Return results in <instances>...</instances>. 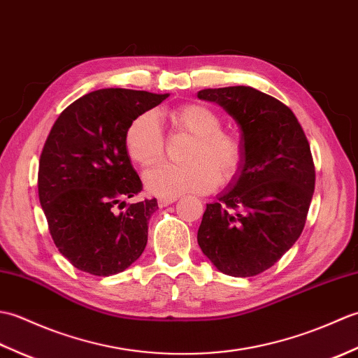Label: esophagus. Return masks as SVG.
<instances>
[{
  "mask_svg": "<svg viewBox=\"0 0 358 358\" xmlns=\"http://www.w3.org/2000/svg\"><path fill=\"white\" fill-rule=\"evenodd\" d=\"M177 200L178 199H166V196H162V199H158V206L159 208H166V206H169V204L175 203Z\"/></svg>",
  "mask_w": 358,
  "mask_h": 358,
  "instance_id": "1",
  "label": "esophagus"
}]
</instances>
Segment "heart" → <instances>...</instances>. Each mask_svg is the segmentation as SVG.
<instances>
[{
    "mask_svg": "<svg viewBox=\"0 0 358 358\" xmlns=\"http://www.w3.org/2000/svg\"><path fill=\"white\" fill-rule=\"evenodd\" d=\"M169 120L177 131L192 136L185 164L162 163L144 175L150 194L166 199L180 195L206 194L220 181L231 183L238 177L246 162V144L241 135L222 129L215 110L200 103L175 108ZM124 146L132 162L143 167L154 164L164 154L162 126L154 112H144L129 123Z\"/></svg>",
    "mask_w": 358,
    "mask_h": 358,
    "instance_id": "b5f03b06",
    "label": "heart"
}]
</instances>
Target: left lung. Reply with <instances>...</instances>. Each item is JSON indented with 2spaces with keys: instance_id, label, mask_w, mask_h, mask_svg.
I'll return each mask as SVG.
<instances>
[{
  "instance_id": "8db88e82",
  "label": "left lung",
  "mask_w": 358,
  "mask_h": 358,
  "mask_svg": "<svg viewBox=\"0 0 358 358\" xmlns=\"http://www.w3.org/2000/svg\"><path fill=\"white\" fill-rule=\"evenodd\" d=\"M241 127L246 162L231 189L206 204L199 245L218 271L254 277L299 240L315 187L305 132L286 104L249 86L204 89Z\"/></svg>"
}]
</instances>
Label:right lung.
<instances>
[{"instance_id": "right-lung-1", "label": "right lung", "mask_w": 358, "mask_h": 358, "mask_svg": "<svg viewBox=\"0 0 358 358\" xmlns=\"http://www.w3.org/2000/svg\"><path fill=\"white\" fill-rule=\"evenodd\" d=\"M169 96L100 89L59 113L40 157L38 195L49 232L75 268L115 275L140 258L157 199L127 204L143 191L124 146L129 123Z\"/></svg>"}]
</instances>
